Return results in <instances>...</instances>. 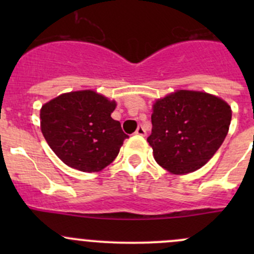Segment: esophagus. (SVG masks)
I'll return each instance as SVG.
<instances>
[{
  "label": "esophagus",
  "mask_w": 254,
  "mask_h": 254,
  "mask_svg": "<svg viewBox=\"0 0 254 254\" xmlns=\"http://www.w3.org/2000/svg\"><path fill=\"white\" fill-rule=\"evenodd\" d=\"M135 134H136V135H141V136H145V135H146L145 127H143L142 125H140V127L136 129V131H135Z\"/></svg>",
  "instance_id": "obj_1"
}]
</instances>
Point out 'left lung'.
I'll return each instance as SVG.
<instances>
[{
	"label": "left lung",
	"mask_w": 254,
	"mask_h": 254,
	"mask_svg": "<svg viewBox=\"0 0 254 254\" xmlns=\"http://www.w3.org/2000/svg\"><path fill=\"white\" fill-rule=\"evenodd\" d=\"M231 115L226 102L203 92L181 89L158 99L147 137L156 162L175 175L199 170L224 142Z\"/></svg>",
	"instance_id": "8db88e82"
}]
</instances>
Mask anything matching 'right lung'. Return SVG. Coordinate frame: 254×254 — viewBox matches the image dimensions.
Wrapping results in <instances>:
<instances>
[{
  "instance_id": "add662e5",
  "label": "right lung",
  "mask_w": 254,
  "mask_h": 254,
  "mask_svg": "<svg viewBox=\"0 0 254 254\" xmlns=\"http://www.w3.org/2000/svg\"><path fill=\"white\" fill-rule=\"evenodd\" d=\"M114 109L115 102L93 91L64 93L42 107V132L64 163L82 172H99L129 137L111 117Z\"/></svg>"
}]
</instances>
